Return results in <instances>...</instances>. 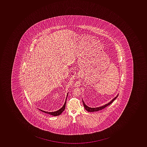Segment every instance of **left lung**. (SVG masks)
Listing matches in <instances>:
<instances>
[{
	"label": "left lung",
	"mask_w": 147,
	"mask_h": 147,
	"mask_svg": "<svg viewBox=\"0 0 147 147\" xmlns=\"http://www.w3.org/2000/svg\"><path fill=\"white\" fill-rule=\"evenodd\" d=\"M118 94L117 95L116 97H115L114 98H113V99L111 102L108 103L107 104H106V105H104V106H102V107H88V106H86V105L83 100V104H84V108L85 109L86 111H87L88 112H93L98 111H100V110H102V109H103L105 108L106 107L108 106L109 105H110L111 104L115 99H116V98L118 97Z\"/></svg>",
	"instance_id": "1"
}]
</instances>
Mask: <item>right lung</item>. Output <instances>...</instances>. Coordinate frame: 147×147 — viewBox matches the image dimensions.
<instances>
[{
  "mask_svg": "<svg viewBox=\"0 0 147 147\" xmlns=\"http://www.w3.org/2000/svg\"><path fill=\"white\" fill-rule=\"evenodd\" d=\"M68 93L67 94V95L66 98L65 102H64V105L60 109H59L57 111H56L55 112H47L45 111H42L41 109H40V111H41L45 113H47V114H49L50 115H53V116H58V115H60L61 114V113L64 111V109H65V108L66 104V100L67 98V95H68Z\"/></svg>",
  "mask_w": 147,
  "mask_h": 147,
  "instance_id": "add662e5",
  "label": "right lung"
}]
</instances>
